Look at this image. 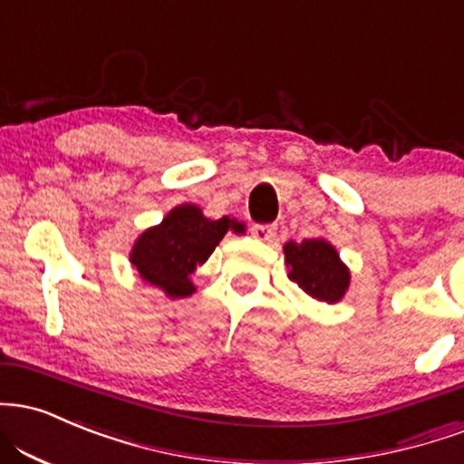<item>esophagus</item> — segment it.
I'll list each match as a JSON object with an SVG mask.
<instances>
[{
	"instance_id": "obj_1",
	"label": "esophagus",
	"mask_w": 464,
	"mask_h": 464,
	"mask_svg": "<svg viewBox=\"0 0 464 464\" xmlns=\"http://www.w3.org/2000/svg\"><path fill=\"white\" fill-rule=\"evenodd\" d=\"M250 233H253L255 239H259V242H272V239L276 237V225H270V222H266V225H253L250 227Z\"/></svg>"
}]
</instances>
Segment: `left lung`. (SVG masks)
<instances>
[{
  "instance_id": "left-lung-1",
  "label": "left lung",
  "mask_w": 464,
  "mask_h": 464,
  "mask_svg": "<svg viewBox=\"0 0 464 464\" xmlns=\"http://www.w3.org/2000/svg\"><path fill=\"white\" fill-rule=\"evenodd\" d=\"M289 281L322 303L342 300L350 283V272L339 261L337 250L324 239H303L285 244Z\"/></svg>"
}]
</instances>
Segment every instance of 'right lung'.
Returning <instances> with one entry per match:
<instances>
[{"instance_id": "1", "label": "right lung", "mask_w": 464, "mask_h": 464, "mask_svg": "<svg viewBox=\"0 0 464 464\" xmlns=\"http://www.w3.org/2000/svg\"><path fill=\"white\" fill-rule=\"evenodd\" d=\"M228 228L244 231V225L225 216L209 220L194 205L175 208L160 227L138 237L131 250V264L144 281L164 289L172 298L194 292L189 275L214 253Z\"/></svg>"}]
</instances>
